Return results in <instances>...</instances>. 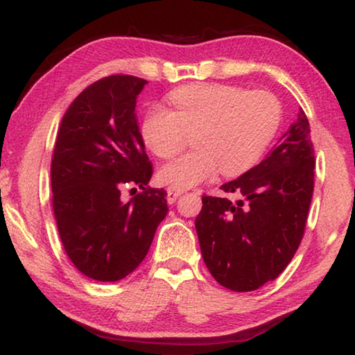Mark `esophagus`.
Instances as JSON below:
<instances>
[{
    "mask_svg": "<svg viewBox=\"0 0 355 355\" xmlns=\"http://www.w3.org/2000/svg\"><path fill=\"white\" fill-rule=\"evenodd\" d=\"M182 194H183V189H178V188H173V186H171V188L167 189V202L172 205V203H175V200Z\"/></svg>",
    "mask_w": 355,
    "mask_h": 355,
    "instance_id": "1",
    "label": "esophagus"
}]
</instances>
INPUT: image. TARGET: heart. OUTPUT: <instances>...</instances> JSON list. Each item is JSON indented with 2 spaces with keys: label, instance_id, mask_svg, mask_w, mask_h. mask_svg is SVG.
I'll list each match as a JSON object with an SVG mask.
<instances>
[{
  "label": "heart",
  "instance_id": "b5f03b06",
  "mask_svg": "<svg viewBox=\"0 0 355 355\" xmlns=\"http://www.w3.org/2000/svg\"><path fill=\"white\" fill-rule=\"evenodd\" d=\"M172 111L155 107L142 122L144 144L158 158H173L186 133L197 148L161 167V183L184 189L218 172L238 177L250 171L277 133L282 106L272 94L228 84L202 83L171 92Z\"/></svg>",
  "mask_w": 355,
  "mask_h": 355
}]
</instances>
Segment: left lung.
<instances>
[{
	"mask_svg": "<svg viewBox=\"0 0 355 355\" xmlns=\"http://www.w3.org/2000/svg\"><path fill=\"white\" fill-rule=\"evenodd\" d=\"M313 169L310 123L300 110L260 164L220 186L239 200L202 197L196 232L216 282L232 291H254L284 272L302 241Z\"/></svg>",
	"mask_w": 355,
	"mask_h": 355,
	"instance_id": "1",
	"label": "left lung"
}]
</instances>
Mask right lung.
Masks as SVG:
<instances>
[{"label": "right lung", "instance_id": "add662e5", "mask_svg": "<svg viewBox=\"0 0 355 355\" xmlns=\"http://www.w3.org/2000/svg\"><path fill=\"white\" fill-rule=\"evenodd\" d=\"M147 81L111 75L84 89L64 114L51 159L53 211L71 263L89 279L116 282L139 266L167 192L148 188L153 167L136 119ZM137 185L130 202L119 194Z\"/></svg>", "mask_w": 355, "mask_h": 355}]
</instances>
